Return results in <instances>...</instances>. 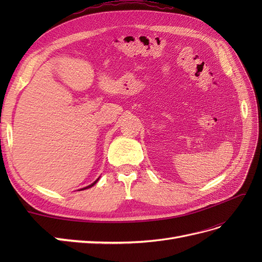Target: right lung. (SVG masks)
<instances>
[{
    "label": "right lung",
    "mask_w": 262,
    "mask_h": 262,
    "mask_svg": "<svg viewBox=\"0 0 262 262\" xmlns=\"http://www.w3.org/2000/svg\"><path fill=\"white\" fill-rule=\"evenodd\" d=\"M98 179H99V178H98ZM98 179H97V180H96V181H94V182H93V184H92V185H90V186H87V187H85V188H83V189H81V190H84V189H89V188H91V187H93V186H94V185H95V184H96V182H97V181H98Z\"/></svg>",
    "instance_id": "1"
}]
</instances>
